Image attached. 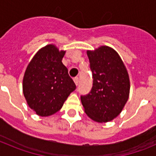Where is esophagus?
I'll use <instances>...</instances> for the list:
<instances>
[{"instance_id": "obj_1", "label": "esophagus", "mask_w": 156, "mask_h": 156, "mask_svg": "<svg viewBox=\"0 0 156 156\" xmlns=\"http://www.w3.org/2000/svg\"><path fill=\"white\" fill-rule=\"evenodd\" d=\"M73 80H74V83H75V84L77 86L78 83H79V78H78V77H75Z\"/></svg>"}]
</instances>
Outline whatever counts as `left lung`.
<instances>
[{
    "label": "left lung",
    "mask_w": 156,
    "mask_h": 156,
    "mask_svg": "<svg viewBox=\"0 0 156 156\" xmlns=\"http://www.w3.org/2000/svg\"><path fill=\"white\" fill-rule=\"evenodd\" d=\"M93 87L80 99L87 115L94 121L106 122L115 119L129 98V79L122 59L114 49L101 46L87 51Z\"/></svg>",
    "instance_id": "8db88e82"
}]
</instances>
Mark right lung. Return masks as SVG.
Returning a JSON list of instances; mask_svg holds the SVG:
<instances>
[{"mask_svg": "<svg viewBox=\"0 0 156 156\" xmlns=\"http://www.w3.org/2000/svg\"><path fill=\"white\" fill-rule=\"evenodd\" d=\"M65 51L48 44L37 51L25 72L23 90L30 108L41 116L61 109L76 84L62 64Z\"/></svg>", "mask_w": 156, "mask_h": 156, "instance_id": "add662e5", "label": "right lung"}]
</instances>
